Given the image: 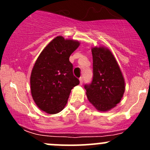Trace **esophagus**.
Listing matches in <instances>:
<instances>
[{"mask_svg": "<svg viewBox=\"0 0 150 150\" xmlns=\"http://www.w3.org/2000/svg\"><path fill=\"white\" fill-rule=\"evenodd\" d=\"M83 83V77H81V78H80V84L82 85Z\"/></svg>", "mask_w": 150, "mask_h": 150, "instance_id": "1", "label": "esophagus"}]
</instances>
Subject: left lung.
<instances>
[{
	"label": "left lung",
	"mask_w": 150,
	"mask_h": 150,
	"mask_svg": "<svg viewBox=\"0 0 150 150\" xmlns=\"http://www.w3.org/2000/svg\"><path fill=\"white\" fill-rule=\"evenodd\" d=\"M93 79L84 86L89 102L98 110L105 112L115 107L125 91L123 76L111 51L103 47L91 49Z\"/></svg>",
	"instance_id": "left-lung-1"
}]
</instances>
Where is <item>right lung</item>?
<instances>
[{
  "label": "right lung",
  "instance_id": "right-lung-1",
  "mask_svg": "<svg viewBox=\"0 0 150 150\" xmlns=\"http://www.w3.org/2000/svg\"><path fill=\"white\" fill-rule=\"evenodd\" d=\"M80 43L57 36L36 60L30 77L33 99L48 114H57L65 107L71 90L80 83L73 75L69 58Z\"/></svg>",
  "mask_w": 150,
  "mask_h": 150
}]
</instances>
